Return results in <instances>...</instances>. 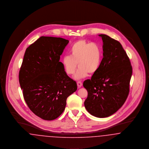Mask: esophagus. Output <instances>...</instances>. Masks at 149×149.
Segmentation results:
<instances>
[{
    "instance_id": "1",
    "label": "esophagus",
    "mask_w": 149,
    "mask_h": 149,
    "mask_svg": "<svg viewBox=\"0 0 149 149\" xmlns=\"http://www.w3.org/2000/svg\"><path fill=\"white\" fill-rule=\"evenodd\" d=\"M77 86H78V88H80V87H81V86H82V83L81 82H80V81H78L77 82Z\"/></svg>"
}]
</instances>
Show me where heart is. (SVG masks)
I'll return each mask as SVG.
<instances>
[{"label":"heart","mask_w":149,"mask_h":149,"mask_svg":"<svg viewBox=\"0 0 149 149\" xmlns=\"http://www.w3.org/2000/svg\"><path fill=\"white\" fill-rule=\"evenodd\" d=\"M70 52L71 55H65L62 61L67 74H74L77 64L79 68L74 75L76 79L85 78L88 73L94 74L99 70L102 55L99 44L81 40L72 45Z\"/></svg>","instance_id":"1"}]
</instances>
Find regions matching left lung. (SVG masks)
I'll list each match as a JSON object with an SVG mask.
<instances>
[{"instance_id":"8db88e82","label":"left lung","mask_w":149,"mask_h":149,"mask_svg":"<svg viewBox=\"0 0 149 149\" xmlns=\"http://www.w3.org/2000/svg\"><path fill=\"white\" fill-rule=\"evenodd\" d=\"M103 58L99 70L83 86L88 92L84 104L87 111L98 118L108 117L124 104L130 92L132 67L120 43L100 34Z\"/></svg>"}]
</instances>
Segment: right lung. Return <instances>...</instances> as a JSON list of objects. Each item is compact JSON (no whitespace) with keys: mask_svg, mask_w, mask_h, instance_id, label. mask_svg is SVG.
Masks as SVG:
<instances>
[{"mask_svg":"<svg viewBox=\"0 0 149 149\" xmlns=\"http://www.w3.org/2000/svg\"><path fill=\"white\" fill-rule=\"evenodd\" d=\"M69 41L41 36L26 49L19 72L24 99L38 117L54 120L65 109L67 97L77 89L67 76L60 56Z\"/></svg>","mask_w":149,"mask_h":149,"instance_id":"obj_1","label":"right lung"}]
</instances>
